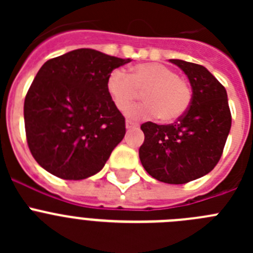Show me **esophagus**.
I'll use <instances>...</instances> for the list:
<instances>
[{"mask_svg":"<svg viewBox=\"0 0 253 253\" xmlns=\"http://www.w3.org/2000/svg\"><path fill=\"white\" fill-rule=\"evenodd\" d=\"M125 125H126V129H128V130L138 128V124H135V123H133V122H129V120H126V124Z\"/></svg>","mask_w":253,"mask_h":253,"instance_id":"1","label":"esophagus"}]
</instances>
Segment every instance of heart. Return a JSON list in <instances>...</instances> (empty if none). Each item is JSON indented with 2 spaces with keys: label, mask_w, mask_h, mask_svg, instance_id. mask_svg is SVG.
I'll use <instances>...</instances> for the list:
<instances>
[{
  "label": "heart",
  "mask_w": 253,
  "mask_h": 253,
  "mask_svg": "<svg viewBox=\"0 0 253 253\" xmlns=\"http://www.w3.org/2000/svg\"><path fill=\"white\" fill-rule=\"evenodd\" d=\"M107 92L120 111H126L139 93L144 102L134 106L128 115L133 119L157 116L163 123H172L184 115L191 104L189 84L177 73L161 63H142L131 68L130 75L114 69L106 82Z\"/></svg>",
  "instance_id": "b5f03b06"
}]
</instances>
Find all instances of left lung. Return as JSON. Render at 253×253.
I'll use <instances>...</instances> for the list:
<instances>
[{
	"instance_id": "left-lung-1",
	"label": "left lung",
	"mask_w": 253,
	"mask_h": 253,
	"mask_svg": "<svg viewBox=\"0 0 253 253\" xmlns=\"http://www.w3.org/2000/svg\"><path fill=\"white\" fill-rule=\"evenodd\" d=\"M169 62L189 78L193 97L175 124L140 125L144 142L139 148L143 167L166 184H186L209 173L222 157L232 116L224 86L200 64L181 59Z\"/></svg>"
}]
</instances>
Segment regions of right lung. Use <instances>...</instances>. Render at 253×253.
Listing matches in <instances>:
<instances>
[{
	"instance_id": "right-lung-1",
	"label": "right lung",
	"mask_w": 253,
	"mask_h": 253,
	"mask_svg": "<svg viewBox=\"0 0 253 253\" xmlns=\"http://www.w3.org/2000/svg\"><path fill=\"white\" fill-rule=\"evenodd\" d=\"M130 60L84 48L42 66L26 93L24 120L29 149L49 173L84 180L101 171L125 135L107 77Z\"/></svg>"
}]
</instances>
